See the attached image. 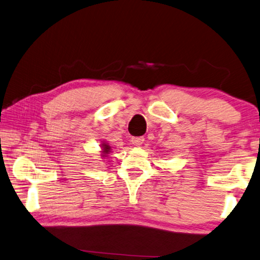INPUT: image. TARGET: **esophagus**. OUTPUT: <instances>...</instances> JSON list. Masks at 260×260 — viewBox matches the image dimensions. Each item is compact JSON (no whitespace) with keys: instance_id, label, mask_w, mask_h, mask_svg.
<instances>
[{"instance_id":"esophagus-1","label":"esophagus","mask_w":260,"mask_h":260,"mask_svg":"<svg viewBox=\"0 0 260 260\" xmlns=\"http://www.w3.org/2000/svg\"><path fill=\"white\" fill-rule=\"evenodd\" d=\"M131 142H133V144L136 145V146H140V145L145 142V138L144 137H133L131 138Z\"/></svg>"}]
</instances>
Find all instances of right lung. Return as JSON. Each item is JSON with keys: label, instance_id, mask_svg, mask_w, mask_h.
I'll return each instance as SVG.
<instances>
[{"label": "right lung", "instance_id": "add662e5", "mask_svg": "<svg viewBox=\"0 0 260 260\" xmlns=\"http://www.w3.org/2000/svg\"><path fill=\"white\" fill-rule=\"evenodd\" d=\"M108 151H109V147H108V146H107V145H106V146H105V147H104V153H107Z\"/></svg>", "mask_w": 260, "mask_h": 260}]
</instances>
